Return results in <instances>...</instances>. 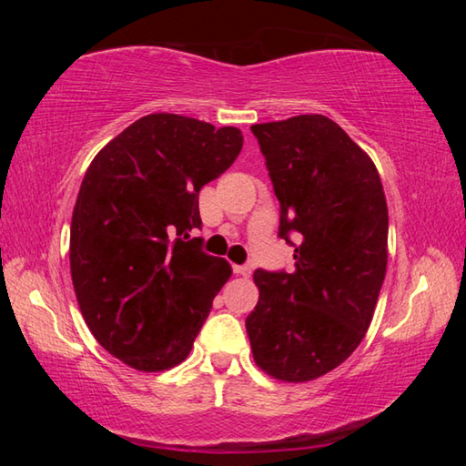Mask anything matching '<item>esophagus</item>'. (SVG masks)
I'll use <instances>...</instances> for the list:
<instances>
[{"label": "esophagus", "instance_id": "34e87169", "mask_svg": "<svg viewBox=\"0 0 466 466\" xmlns=\"http://www.w3.org/2000/svg\"><path fill=\"white\" fill-rule=\"evenodd\" d=\"M234 273L240 275V278H248L252 271H250L248 265H234Z\"/></svg>", "mask_w": 466, "mask_h": 466}]
</instances>
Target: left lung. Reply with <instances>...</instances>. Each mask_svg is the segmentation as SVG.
Returning a JSON list of instances; mask_svg holds the SVG:
<instances>
[{"label": "left lung", "instance_id": "1", "mask_svg": "<svg viewBox=\"0 0 466 466\" xmlns=\"http://www.w3.org/2000/svg\"><path fill=\"white\" fill-rule=\"evenodd\" d=\"M281 208L294 271L257 269L247 317L257 366L306 382L356 351L372 322L389 258V209L372 157L325 115L252 125Z\"/></svg>", "mask_w": 466, "mask_h": 466}]
</instances>
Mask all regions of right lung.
Listing matches in <instances>:
<instances>
[{
    "mask_svg": "<svg viewBox=\"0 0 466 466\" xmlns=\"http://www.w3.org/2000/svg\"><path fill=\"white\" fill-rule=\"evenodd\" d=\"M242 133L183 115L141 116L100 149L74 208L69 267L86 325L141 372L183 361L230 279L201 250L199 191L232 167Z\"/></svg>",
    "mask_w": 466,
    "mask_h": 466,
    "instance_id": "add662e5",
    "label": "right lung"
}]
</instances>
